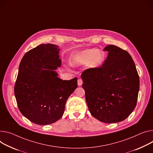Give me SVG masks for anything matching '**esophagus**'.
Here are the masks:
<instances>
[{
    "label": "esophagus",
    "mask_w": 153,
    "mask_h": 153,
    "mask_svg": "<svg viewBox=\"0 0 153 153\" xmlns=\"http://www.w3.org/2000/svg\"><path fill=\"white\" fill-rule=\"evenodd\" d=\"M83 84V80L81 79H79L77 80V84L79 86H81Z\"/></svg>",
    "instance_id": "esophagus-1"
}]
</instances>
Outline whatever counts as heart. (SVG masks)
Returning <instances> with one entry per match:
<instances>
[{
  "mask_svg": "<svg viewBox=\"0 0 153 153\" xmlns=\"http://www.w3.org/2000/svg\"><path fill=\"white\" fill-rule=\"evenodd\" d=\"M104 57V53L96 49H90L74 54L72 62L74 65H83L88 63L90 68H94L101 63Z\"/></svg>",
  "mask_w": 153,
  "mask_h": 153,
  "instance_id": "b5f03b06",
  "label": "heart"
}]
</instances>
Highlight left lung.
<instances>
[{"mask_svg":"<svg viewBox=\"0 0 153 153\" xmlns=\"http://www.w3.org/2000/svg\"><path fill=\"white\" fill-rule=\"evenodd\" d=\"M108 55L100 67L81 74L86 102L91 115L107 123L124 120L134 110L140 87L135 63L124 49L108 45Z\"/></svg>","mask_w":153,"mask_h":153,"instance_id":"left-lung-1","label":"left lung"}]
</instances>
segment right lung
I'll list each match as a JSON object with an SVG mask.
<instances>
[{"instance_id": "obj_1", "label": "right lung", "mask_w": 153, "mask_h": 153, "mask_svg": "<svg viewBox=\"0 0 153 153\" xmlns=\"http://www.w3.org/2000/svg\"><path fill=\"white\" fill-rule=\"evenodd\" d=\"M59 51L53 44L40 45L27 52L19 65L15 85L18 106L25 117L37 124L59 120L68 98L77 87V77L63 80L54 71L61 66Z\"/></svg>"}]
</instances>
